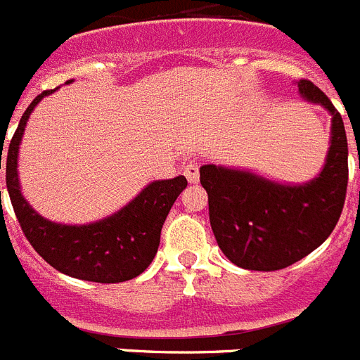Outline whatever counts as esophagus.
<instances>
[{"label": "esophagus", "instance_id": "1", "mask_svg": "<svg viewBox=\"0 0 360 360\" xmlns=\"http://www.w3.org/2000/svg\"><path fill=\"white\" fill-rule=\"evenodd\" d=\"M184 174H186L189 184H198V180H200V173H198V165L196 164H187L184 167Z\"/></svg>", "mask_w": 360, "mask_h": 360}]
</instances>
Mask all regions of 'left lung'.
<instances>
[{
  "label": "left lung",
  "instance_id": "8db88e82",
  "mask_svg": "<svg viewBox=\"0 0 360 360\" xmlns=\"http://www.w3.org/2000/svg\"><path fill=\"white\" fill-rule=\"evenodd\" d=\"M304 101L331 116L330 147L319 174L308 182L271 180L251 169L207 164L200 184L210 198V222L218 248L235 266L276 271L299 262L331 235L348 187V140L342 116L308 79L297 82Z\"/></svg>",
  "mask_w": 360,
  "mask_h": 360
}]
</instances>
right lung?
<instances>
[{
	"instance_id": "obj_1",
	"label": "right lung",
	"mask_w": 360,
	"mask_h": 360,
	"mask_svg": "<svg viewBox=\"0 0 360 360\" xmlns=\"http://www.w3.org/2000/svg\"><path fill=\"white\" fill-rule=\"evenodd\" d=\"M58 89L43 91L34 98L8 146L7 189L14 213L34 250L63 275L101 284L131 281L146 271L155 259L162 226L178 195L187 187V180L180 174L171 180L149 182L124 207L94 222L61 224L41 217L21 195L18 158L32 110Z\"/></svg>"
}]
</instances>
